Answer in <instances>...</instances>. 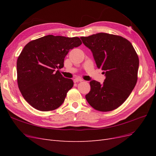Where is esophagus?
<instances>
[{
    "mask_svg": "<svg viewBox=\"0 0 156 156\" xmlns=\"http://www.w3.org/2000/svg\"><path fill=\"white\" fill-rule=\"evenodd\" d=\"M83 81V79H80V78H75L73 79V82L74 83H79V82H81Z\"/></svg>",
    "mask_w": 156,
    "mask_h": 156,
    "instance_id": "1",
    "label": "esophagus"
}]
</instances>
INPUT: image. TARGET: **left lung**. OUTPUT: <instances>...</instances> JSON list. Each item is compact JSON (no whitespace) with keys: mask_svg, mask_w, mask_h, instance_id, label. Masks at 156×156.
Returning <instances> with one entry per match:
<instances>
[{"mask_svg":"<svg viewBox=\"0 0 156 156\" xmlns=\"http://www.w3.org/2000/svg\"><path fill=\"white\" fill-rule=\"evenodd\" d=\"M92 51L98 68L105 73L103 84L92 80L90 91L85 96L96 110L116 109L129 97L137 81L138 55L130 42L123 37L100 32L81 37Z\"/></svg>","mask_w":156,"mask_h":156,"instance_id":"1","label":"left lung"}]
</instances>
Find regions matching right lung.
Returning a JSON list of instances; mask_svg holds the SVG:
<instances>
[{
	"mask_svg": "<svg viewBox=\"0 0 156 156\" xmlns=\"http://www.w3.org/2000/svg\"><path fill=\"white\" fill-rule=\"evenodd\" d=\"M81 44L78 37L48 35L25 46L17 61V83L22 96L32 107L49 111L62 104L73 82L64 77L58 69L64 67L69 50Z\"/></svg>",
	"mask_w": 156,
	"mask_h": 156,
	"instance_id": "right-lung-1",
	"label": "right lung"
}]
</instances>
